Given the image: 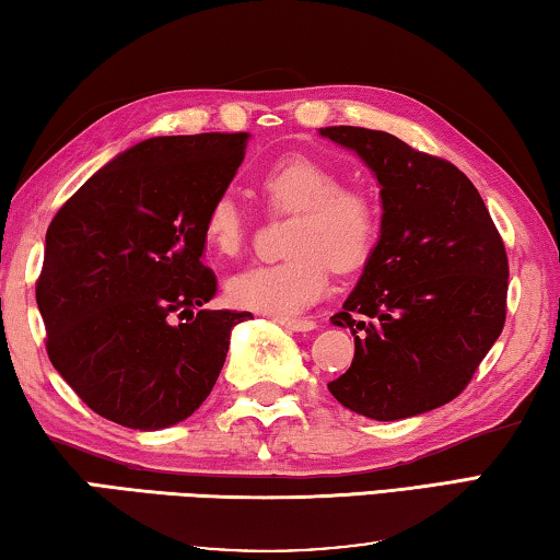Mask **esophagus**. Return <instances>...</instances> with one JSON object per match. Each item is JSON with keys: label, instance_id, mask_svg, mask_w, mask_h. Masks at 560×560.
Segmentation results:
<instances>
[{"label": "esophagus", "instance_id": "34e87169", "mask_svg": "<svg viewBox=\"0 0 560 560\" xmlns=\"http://www.w3.org/2000/svg\"><path fill=\"white\" fill-rule=\"evenodd\" d=\"M277 324L289 328V331H314L316 328V322H312V318H277Z\"/></svg>", "mask_w": 560, "mask_h": 560}]
</instances>
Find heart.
<instances>
[{"mask_svg": "<svg viewBox=\"0 0 560 560\" xmlns=\"http://www.w3.org/2000/svg\"><path fill=\"white\" fill-rule=\"evenodd\" d=\"M273 211L299 214L289 252L279 264H256L226 281L234 306L277 318L294 316L328 291L331 266L357 271L374 254L381 234V207L363 189H346L343 176L312 156L273 162L259 179ZM248 232L246 211L232 194L211 201L203 217V238L221 256H236Z\"/></svg>", "mask_w": 560, "mask_h": 560, "instance_id": "heart-1", "label": "heart"}]
</instances>
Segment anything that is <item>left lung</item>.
I'll return each instance as SVG.
<instances>
[{
	"instance_id": "obj_1",
	"label": "left lung",
	"mask_w": 560,
	"mask_h": 560,
	"mask_svg": "<svg viewBox=\"0 0 560 560\" xmlns=\"http://www.w3.org/2000/svg\"><path fill=\"white\" fill-rule=\"evenodd\" d=\"M374 172L381 236L331 316L351 328L353 361L328 384L336 401L398 421L454 401L499 339L509 256L481 194L446 159L363 127L318 129Z\"/></svg>"
}]
</instances>
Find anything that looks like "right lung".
<instances>
[{
    "instance_id": "right-lung-1",
    "label": "right lung",
    "mask_w": 560,
    "mask_h": 560,
    "mask_svg": "<svg viewBox=\"0 0 560 560\" xmlns=\"http://www.w3.org/2000/svg\"><path fill=\"white\" fill-rule=\"evenodd\" d=\"M238 135L154 137L112 159L57 211L37 306L51 366L92 408L159 431L207 401L248 312L203 308V217L244 162Z\"/></svg>"
}]
</instances>
